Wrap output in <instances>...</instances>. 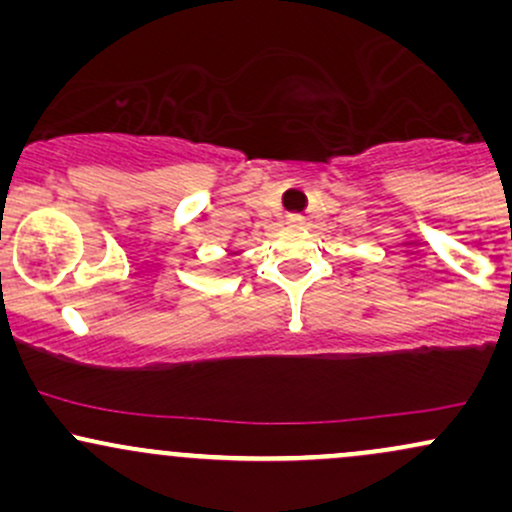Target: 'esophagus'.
<instances>
[{
	"mask_svg": "<svg viewBox=\"0 0 512 512\" xmlns=\"http://www.w3.org/2000/svg\"><path fill=\"white\" fill-rule=\"evenodd\" d=\"M286 223H291V226H298V223H303V216L301 214H289V216H286Z\"/></svg>",
	"mask_w": 512,
	"mask_h": 512,
	"instance_id": "esophagus-1",
	"label": "esophagus"
}]
</instances>
